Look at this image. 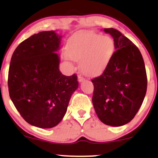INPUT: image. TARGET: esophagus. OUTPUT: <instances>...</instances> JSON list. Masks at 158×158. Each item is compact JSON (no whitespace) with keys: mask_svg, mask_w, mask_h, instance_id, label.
<instances>
[{"mask_svg":"<svg viewBox=\"0 0 158 158\" xmlns=\"http://www.w3.org/2000/svg\"><path fill=\"white\" fill-rule=\"evenodd\" d=\"M84 80H85V78H84L83 76H81V75H79V76H78V81H79V82H81Z\"/></svg>","mask_w":158,"mask_h":158,"instance_id":"obj_1","label":"esophagus"}]
</instances>
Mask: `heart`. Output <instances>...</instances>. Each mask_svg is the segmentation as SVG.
<instances>
[{
  "label": "heart",
  "instance_id": "b5f03b06",
  "mask_svg": "<svg viewBox=\"0 0 158 158\" xmlns=\"http://www.w3.org/2000/svg\"><path fill=\"white\" fill-rule=\"evenodd\" d=\"M115 50V41L111 36L95 33H78L66 47L68 59L81 60V70L89 76H99L107 69Z\"/></svg>",
  "mask_w": 158,
  "mask_h": 158
}]
</instances>
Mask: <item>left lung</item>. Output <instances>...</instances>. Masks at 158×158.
Instances as JSON below:
<instances>
[{"label":"left lung","instance_id":"8db88e82","mask_svg":"<svg viewBox=\"0 0 158 158\" xmlns=\"http://www.w3.org/2000/svg\"><path fill=\"white\" fill-rule=\"evenodd\" d=\"M112 36L116 50L101 76L92 79V103L102 122L122 126L134 118L147 92V73L138 47L118 30L105 28Z\"/></svg>","mask_w":158,"mask_h":158}]
</instances>
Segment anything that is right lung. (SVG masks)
Returning a JSON list of instances; mask_svg holds the SVG:
<instances>
[{
    "instance_id": "1",
    "label": "right lung",
    "mask_w": 158,
    "mask_h": 158,
    "mask_svg": "<svg viewBox=\"0 0 158 158\" xmlns=\"http://www.w3.org/2000/svg\"><path fill=\"white\" fill-rule=\"evenodd\" d=\"M61 36L54 31L33 34L19 44L8 72L10 99L27 123L41 128L58 125L71 95L79 86L76 74L66 76L59 69Z\"/></svg>"
}]
</instances>
